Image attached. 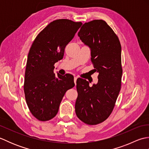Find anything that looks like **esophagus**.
<instances>
[{
    "label": "esophagus",
    "instance_id": "34e87169",
    "mask_svg": "<svg viewBox=\"0 0 149 149\" xmlns=\"http://www.w3.org/2000/svg\"><path fill=\"white\" fill-rule=\"evenodd\" d=\"M77 79V77H74V83H75V85H76Z\"/></svg>",
    "mask_w": 149,
    "mask_h": 149
}]
</instances>
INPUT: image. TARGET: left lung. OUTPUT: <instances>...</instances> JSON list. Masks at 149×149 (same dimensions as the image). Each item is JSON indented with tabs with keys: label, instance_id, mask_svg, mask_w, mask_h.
Here are the masks:
<instances>
[{
	"label": "left lung",
	"instance_id": "obj_1",
	"mask_svg": "<svg viewBox=\"0 0 149 149\" xmlns=\"http://www.w3.org/2000/svg\"><path fill=\"white\" fill-rule=\"evenodd\" d=\"M78 36L90 48L94 70L99 75L98 83L92 86L86 80L77 79L75 113L84 123L95 125L108 118L118 96L122 75L121 45L111 28L102 20L85 23Z\"/></svg>",
	"mask_w": 149,
	"mask_h": 149
}]
</instances>
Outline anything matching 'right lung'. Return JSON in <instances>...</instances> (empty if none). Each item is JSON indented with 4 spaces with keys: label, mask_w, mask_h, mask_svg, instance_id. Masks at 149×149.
Segmentation results:
<instances>
[{
    "label": "right lung",
    "mask_w": 149,
    "mask_h": 149,
    "mask_svg": "<svg viewBox=\"0 0 149 149\" xmlns=\"http://www.w3.org/2000/svg\"><path fill=\"white\" fill-rule=\"evenodd\" d=\"M68 19L53 21L41 31L28 54L24 93L28 107L40 121L53 118L66 91L75 86L74 76L54 73V65L63 59L66 45L82 26Z\"/></svg>",
    "instance_id": "right-lung-1"
}]
</instances>
